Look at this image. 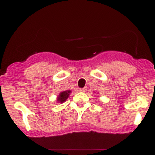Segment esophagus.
I'll return each instance as SVG.
<instances>
[{"instance_id": "obj_1", "label": "esophagus", "mask_w": 155, "mask_h": 155, "mask_svg": "<svg viewBox=\"0 0 155 155\" xmlns=\"http://www.w3.org/2000/svg\"><path fill=\"white\" fill-rule=\"evenodd\" d=\"M86 91H87V88L86 87L79 89V92H85Z\"/></svg>"}]
</instances>
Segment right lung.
I'll return each mask as SVG.
<instances>
[{"mask_svg":"<svg viewBox=\"0 0 155 155\" xmlns=\"http://www.w3.org/2000/svg\"><path fill=\"white\" fill-rule=\"evenodd\" d=\"M71 92V90H66V91H63L60 92L58 97H57V102H58V104H63V103L65 102V101H67L68 97L70 95Z\"/></svg>","mask_w":155,"mask_h":155,"instance_id":"right-lung-1","label":"right lung"}]
</instances>
